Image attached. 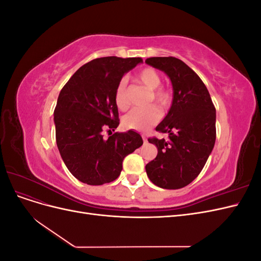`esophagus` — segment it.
<instances>
[{
  "instance_id": "1",
  "label": "esophagus",
  "mask_w": 261,
  "mask_h": 261,
  "mask_svg": "<svg viewBox=\"0 0 261 261\" xmlns=\"http://www.w3.org/2000/svg\"><path fill=\"white\" fill-rule=\"evenodd\" d=\"M143 140H144V143H145V144H146V143H147V141H148V140H147V138H146L145 136H143Z\"/></svg>"
}]
</instances>
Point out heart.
Wrapping results in <instances>:
<instances>
[{
    "label": "heart",
    "mask_w": 261,
    "mask_h": 261,
    "mask_svg": "<svg viewBox=\"0 0 261 261\" xmlns=\"http://www.w3.org/2000/svg\"><path fill=\"white\" fill-rule=\"evenodd\" d=\"M138 80L143 83L148 89L152 91L155 90L152 93V97L153 100L161 108H168L170 106L172 100L171 93L165 89H157L160 87L162 80L159 73H158L155 69H143L138 74ZM126 86H127V82H126V80H122L117 84L114 93L115 105L121 110H126L129 106L127 94H126ZM160 110L155 106H149L145 108H134L124 116L123 123L125 125V127H127L129 129L147 130L160 120Z\"/></svg>",
    "instance_id": "1"
}]
</instances>
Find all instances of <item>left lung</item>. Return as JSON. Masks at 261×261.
I'll return each mask as SVG.
<instances>
[{"label":"left lung","instance_id":"1","mask_svg":"<svg viewBox=\"0 0 261 261\" xmlns=\"http://www.w3.org/2000/svg\"><path fill=\"white\" fill-rule=\"evenodd\" d=\"M173 87L172 106L155 130L169 140L149 138L156 146L155 159L146 165L149 179L165 189L185 187L199 175L216 143V108L209 91L194 70L176 58H149Z\"/></svg>","mask_w":261,"mask_h":261}]
</instances>
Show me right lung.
<instances>
[{
    "label": "right lung",
    "instance_id": "add662e5",
    "mask_svg": "<svg viewBox=\"0 0 261 261\" xmlns=\"http://www.w3.org/2000/svg\"><path fill=\"white\" fill-rule=\"evenodd\" d=\"M140 58L94 59L76 70L61 90L54 110L55 137L66 168L88 185L116 179L124 158L143 145L135 130L114 133L120 124L114 93L122 77ZM109 129L112 136L103 138Z\"/></svg>",
    "mask_w": 261,
    "mask_h": 261
}]
</instances>
